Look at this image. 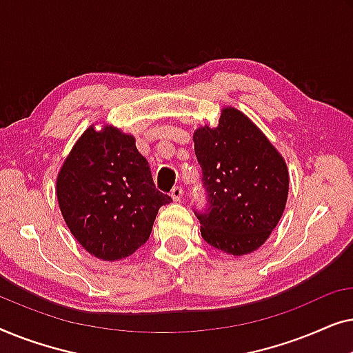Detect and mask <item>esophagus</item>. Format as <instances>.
<instances>
[{
	"mask_svg": "<svg viewBox=\"0 0 353 353\" xmlns=\"http://www.w3.org/2000/svg\"><path fill=\"white\" fill-rule=\"evenodd\" d=\"M170 196H172V199L175 201V202H178V201H181V197H183V190L180 186H175L172 190V192H170Z\"/></svg>",
	"mask_w": 353,
	"mask_h": 353,
	"instance_id": "1",
	"label": "esophagus"
}]
</instances>
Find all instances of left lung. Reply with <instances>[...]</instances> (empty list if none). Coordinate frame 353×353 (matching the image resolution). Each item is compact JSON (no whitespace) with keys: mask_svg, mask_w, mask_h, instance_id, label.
Segmentation results:
<instances>
[{"mask_svg":"<svg viewBox=\"0 0 353 353\" xmlns=\"http://www.w3.org/2000/svg\"><path fill=\"white\" fill-rule=\"evenodd\" d=\"M192 141L210 201L207 214L197 215L202 238L234 257L262 248L288 202L284 157L231 105L221 109L216 127L196 128Z\"/></svg>","mask_w":353,"mask_h":353,"instance_id":"left-lung-1","label":"left lung"}]
</instances>
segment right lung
<instances>
[{"label":"right lung","instance_id":"1","mask_svg":"<svg viewBox=\"0 0 353 353\" xmlns=\"http://www.w3.org/2000/svg\"><path fill=\"white\" fill-rule=\"evenodd\" d=\"M56 196L67 228L86 252L104 262L130 257L149 239L170 197L156 190L133 134L90 125L65 157Z\"/></svg>","mask_w":353,"mask_h":353}]
</instances>
